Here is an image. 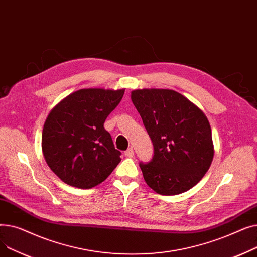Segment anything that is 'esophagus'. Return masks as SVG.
Instances as JSON below:
<instances>
[{"label":"esophagus","mask_w":257,"mask_h":257,"mask_svg":"<svg viewBox=\"0 0 257 257\" xmlns=\"http://www.w3.org/2000/svg\"><path fill=\"white\" fill-rule=\"evenodd\" d=\"M125 155H126L127 157H133L134 151H133L132 148H128V149L125 151Z\"/></svg>","instance_id":"esophagus-1"}]
</instances>
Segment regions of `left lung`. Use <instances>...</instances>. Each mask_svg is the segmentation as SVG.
Wrapping results in <instances>:
<instances>
[{"mask_svg":"<svg viewBox=\"0 0 257 257\" xmlns=\"http://www.w3.org/2000/svg\"><path fill=\"white\" fill-rule=\"evenodd\" d=\"M131 100L153 143L149 163H140L147 184L159 195L182 194L195 186L213 158L206 115L172 89H137Z\"/></svg>","mask_w":257,"mask_h":257,"instance_id":"1","label":"left lung"}]
</instances>
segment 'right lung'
<instances>
[{"label": "right lung", "instance_id": "1", "mask_svg": "<svg viewBox=\"0 0 257 257\" xmlns=\"http://www.w3.org/2000/svg\"><path fill=\"white\" fill-rule=\"evenodd\" d=\"M124 91L80 89L49 113L42 136L43 154L50 169L64 183L91 188L102 183L119 164L120 152L104 123Z\"/></svg>", "mask_w": 257, "mask_h": 257}]
</instances>
